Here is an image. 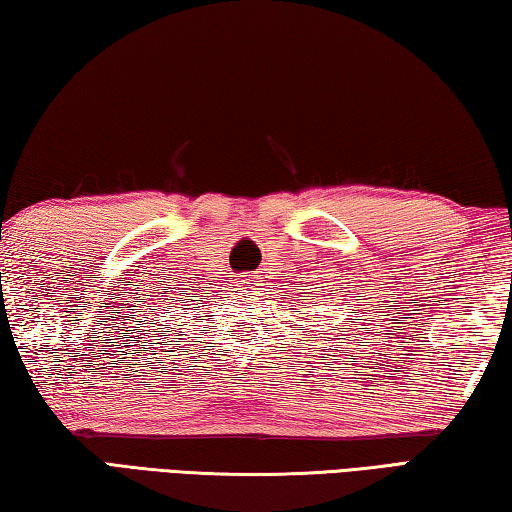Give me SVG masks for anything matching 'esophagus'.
I'll use <instances>...</instances> for the list:
<instances>
[{
  "label": "esophagus",
  "instance_id": "1",
  "mask_svg": "<svg viewBox=\"0 0 512 512\" xmlns=\"http://www.w3.org/2000/svg\"><path fill=\"white\" fill-rule=\"evenodd\" d=\"M239 284H241V287H244V289H250V284H255L253 280H250V277H246V275H241V280H239Z\"/></svg>",
  "mask_w": 512,
  "mask_h": 512
}]
</instances>
